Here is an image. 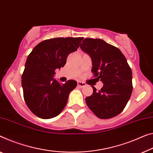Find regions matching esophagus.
Returning <instances> with one entry per match:
<instances>
[{"instance_id":"34e87169","label":"esophagus","mask_w":153,"mask_h":153,"mask_svg":"<svg viewBox=\"0 0 153 153\" xmlns=\"http://www.w3.org/2000/svg\"><path fill=\"white\" fill-rule=\"evenodd\" d=\"M77 85H78V86L79 87V88H84V87L86 86V84L83 83V82H81V81L77 82Z\"/></svg>"}]
</instances>
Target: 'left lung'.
<instances>
[{"label":"left lung","instance_id":"1","mask_svg":"<svg viewBox=\"0 0 153 153\" xmlns=\"http://www.w3.org/2000/svg\"><path fill=\"white\" fill-rule=\"evenodd\" d=\"M80 48L91 59V71L103 83L86 97L89 108L100 119L111 118L123 111L133 91L132 72L120 49L101 39L85 38Z\"/></svg>","mask_w":153,"mask_h":153}]
</instances>
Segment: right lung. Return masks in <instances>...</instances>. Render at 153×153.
<instances>
[{"label":"right lung","mask_w":153,"mask_h":153,"mask_svg":"<svg viewBox=\"0 0 153 153\" xmlns=\"http://www.w3.org/2000/svg\"><path fill=\"white\" fill-rule=\"evenodd\" d=\"M83 37H56L34 47L25 63L22 86L25 102L37 117L50 119L60 114L77 82L60 83L54 79L56 69L66 63L70 53L77 51Z\"/></svg>","instance_id":"add662e5"}]
</instances>
